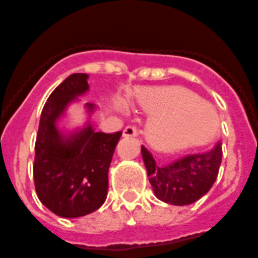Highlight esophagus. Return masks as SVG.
Here are the masks:
<instances>
[{
  "instance_id": "obj_1",
  "label": "esophagus",
  "mask_w": 258,
  "mask_h": 258,
  "mask_svg": "<svg viewBox=\"0 0 258 258\" xmlns=\"http://www.w3.org/2000/svg\"><path fill=\"white\" fill-rule=\"evenodd\" d=\"M122 135H123L124 137H135L139 135V131H137V128L135 126H127L126 128L123 130V132H122Z\"/></svg>"
}]
</instances>
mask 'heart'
<instances>
[{
  "instance_id": "1",
  "label": "heart",
  "mask_w": 258,
  "mask_h": 258,
  "mask_svg": "<svg viewBox=\"0 0 258 258\" xmlns=\"http://www.w3.org/2000/svg\"><path fill=\"white\" fill-rule=\"evenodd\" d=\"M140 103L154 114L148 139L163 151L204 145L219 130V114L210 103L179 88L149 89L140 94Z\"/></svg>"
}]
</instances>
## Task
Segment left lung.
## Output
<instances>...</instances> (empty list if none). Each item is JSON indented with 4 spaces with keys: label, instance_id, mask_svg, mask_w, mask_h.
I'll return each mask as SVG.
<instances>
[{
    "label": "left lung",
    "instance_id": "obj_1",
    "mask_svg": "<svg viewBox=\"0 0 258 258\" xmlns=\"http://www.w3.org/2000/svg\"><path fill=\"white\" fill-rule=\"evenodd\" d=\"M141 154L155 196L165 204L183 206L210 191L218 177L223 151L221 143H218L210 150L183 156L162 167L145 146H141Z\"/></svg>",
    "mask_w": 258,
    "mask_h": 258
}]
</instances>
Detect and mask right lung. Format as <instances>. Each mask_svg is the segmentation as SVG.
Returning a JSON list of instances; mask_svg holds the SVG:
<instances>
[{
  "instance_id": "add662e5",
  "label": "right lung",
  "mask_w": 258,
  "mask_h": 258,
  "mask_svg": "<svg viewBox=\"0 0 258 258\" xmlns=\"http://www.w3.org/2000/svg\"><path fill=\"white\" fill-rule=\"evenodd\" d=\"M89 75L74 74L50 94L40 115L33 165L43 205L61 218H80L104 204L108 170L122 132H95L90 119L67 131L58 126L70 104L89 91ZM88 117L96 107L85 103Z\"/></svg>"
}]
</instances>
